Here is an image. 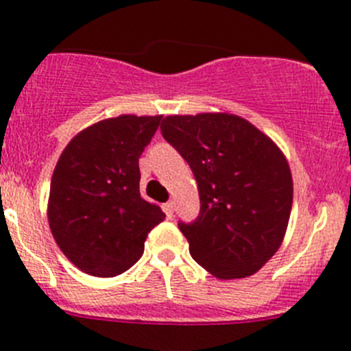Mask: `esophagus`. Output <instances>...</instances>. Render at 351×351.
<instances>
[{
  "mask_svg": "<svg viewBox=\"0 0 351 351\" xmlns=\"http://www.w3.org/2000/svg\"><path fill=\"white\" fill-rule=\"evenodd\" d=\"M163 210H165V214L169 216V218L172 216V214H173V202H172V200H170V202H167V204H163Z\"/></svg>",
  "mask_w": 351,
  "mask_h": 351,
  "instance_id": "obj_1",
  "label": "esophagus"
}]
</instances>
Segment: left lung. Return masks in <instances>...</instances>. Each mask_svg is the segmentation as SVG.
I'll return each instance as SVG.
<instances>
[{
  "label": "left lung",
  "instance_id": "obj_1",
  "mask_svg": "<svg viewBox=\"0 0 351 351\" xmlns=\"http://www.w3.org/2000/svg\"><path fill=\"white\" fill-rule=\"evenodd\" d=\"M161 135L190 165L200 213L179 221L198 265L219 278L255 274L281 246L293 182L280 147L234 114L169 116Z\"/></svg>",
  "mask_w": 351,
  "mask_h": 351
}]
</instances>
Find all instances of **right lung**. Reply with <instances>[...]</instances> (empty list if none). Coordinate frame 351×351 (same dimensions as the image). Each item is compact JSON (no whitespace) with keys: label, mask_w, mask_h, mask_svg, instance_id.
Returning <instances> with one entry per match:
<instances>
[{"label":"right lung","mask_w":351,"mask_h":351,"mask_svg":"<svg viewBox=\"0 0 351 351\" xmlns=\"http://www.w3.org/2000/svg\"><path fill=\"white\" fill-rule=\"evenodd\" d=\"M161 116H119L82 130L51 181L49 226L64 256L86 274L112 278L144 253L165 214L141 197L138 158Z\"/></svg>","instance_id":"add662e5"}]
</instances>
